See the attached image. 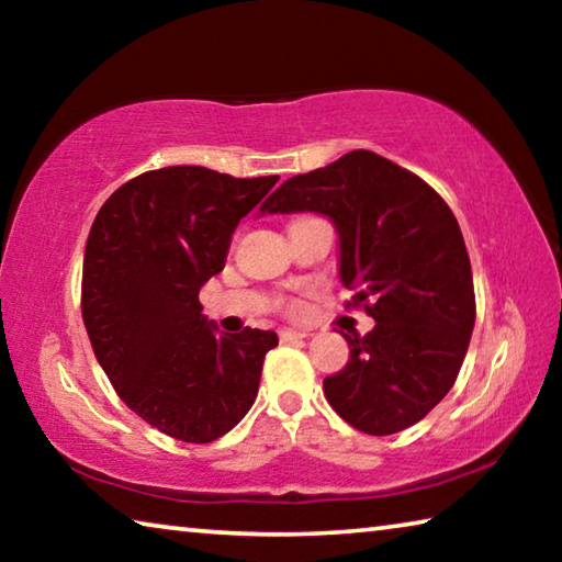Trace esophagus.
Returning <instances> with one entry per match:
<instances>
[{"instance_id": "1", "label": "esophagus", "mask_w": 562, "mask_h": 562, "mask_svg": "<svg viewBox=\"0 0 562 562\" xmlns=\"http://www.w3.org/2000/svg\"><path fill=\"white\" fill-rule=\"evenodd\" d=\"M304 337H307V331L304 329H280L282 341H294V339H304Z\"/></svg>"}]
</instances>
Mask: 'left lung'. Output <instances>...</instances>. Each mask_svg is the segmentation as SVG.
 Returning a JSON list of instances; mask_svg holds the SVG:
<instances>
[{
  "label": "left lung",
  "mask_w": 562,
  "mask_h": 562,
  "mask_svg": "<svg viewBox=\"0 0 562 562\" xmlns=\"http://www.w3.org/2000/svg\"><path fill=\"white\" fill-rule=\"evenodd\" d=\"M260 213H319L339 235L349 304L374 317L345 335L349 361L325 379L331 408L355 429L404 431L449 394L469 349L475 297L469 252L451 207L412 170L372 150L294 176Z\"/></svg>",
  "instance_id": "8db88e82"
}]
</instances>
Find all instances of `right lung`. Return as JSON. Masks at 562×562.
I'll use <instances>...</instances> for the list:
<instances>
[{"label":"right lung","instance_id":"add662e5","mask_svg":"<svg viewBox=\"0 0 562 562\" xmlns=\"http://www.w3.org/2000/svg\"><path fill=\"white\" fill-rule=\"evenodd\" d=\"M278 176L233 178L168 166L131 178L101 205L83 252L81 315L116 394L186 443L221 439L250 412L278 335H217L198 300L225 268L237 223Z\"/></svg>","mask_w":562,"mask_h":562}]
</instances>
